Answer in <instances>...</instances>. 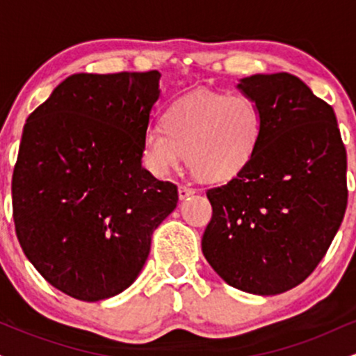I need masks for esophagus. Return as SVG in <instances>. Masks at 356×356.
Here are the masks:
<instances>
[{"label": "esophagus", "instance_id": "obj_1", "mask_svg": "<svg viewBox=\"0 0 356 356\" xmlns=\"http://www.w3.org/2000/svg\"><path fill=\"white\" fill-rule=\"evenodd\" d=\"M195 194V189H192V187H187V186H179V199L184 201V199L191 197V195Z\"/></svg>", "mask_w": 356, "mask_h": 356}]
</instances>
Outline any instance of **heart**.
Listing matches in <instances>:
<instances>
[{
	"instance_id": "1",
	"label": "heart",
	"mask_w": 356,
	"mask_h": 356,
	"mask_svg": "<svg viewBox=\"0 0 356 356\" xmlns=\"http://www.w3.org/2000/svg\"><path fill=\"white\" fill-rule=\"evenodd\" d=\"M142 138L147 169L165 177L181 165L204 182H226L251 164L264 134L259 105L246 95L197 90L175 100Z\"/></svg>"
}]
</instances>
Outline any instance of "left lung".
Here are the masks:
<instances>
[{
  "label": "left lung",
  "instance_id": "8db88e82",
  "mask_svg": "<svg viewBox=\"0 0 356 356\" xmlns=\"http://www.w3.org/2000/svg\"><path fill=\"white\" fill-rule=\"evenodd\" d=\"M238 88L263 112V140L243 172L206 192L202 252L232 288L280 295L312 275L340 229L346 150L333 108L298 76L251 75Z\"/></svg>",
  "mask_w": 356,
  "mask_h": 356
}]
</instances>
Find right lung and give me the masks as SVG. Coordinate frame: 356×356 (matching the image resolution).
<instances>
[{"instance_id": "1", "label": "right lung", "mask_w": 356, "mask_h": 356, "mask_svg": "<svg viewBox=\"0 0 356 356\" xmlns=\"http://www.w3.org/2000/svg\"><path fill=\"white\" fill-rule=\"evenodd\" d=\"M161 73H75L24 124L13 170L15 229L51 286L107 300L137 280L177 187L142 167Z\"/></svg>"}]
</instances>
